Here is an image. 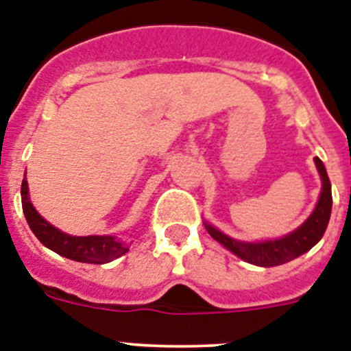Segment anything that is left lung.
Returning <instances> with one entry per match:
<instances>
[{
  "label": "left lung",
  "instance_id": "8db88e82",
  "mask_svg": "<svg viewBox=\"0 0 351 351\" xmlns=\"http://www.w3.org/2000/svg\"><path fill=\"white\" fill-rule=\"evenodd\" d=\"M315 165L322 179L320 197H318V202H316L315 209L309 214L308 219L290 234L278 239L247 243V241H239V239L223 234L209 221H204L206 230L209 232L214 241H218L223 247L232 251L235 256L247 263L258 265V267H276V265H283V263L304 255L324 237L328 219H330V210H332V191H330V181H328L324 161L316 156Z\"/></svg>",
  "mask_w": 351,
  "mask_h": 351
}]
</instances>
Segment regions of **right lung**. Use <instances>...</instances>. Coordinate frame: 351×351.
I'll return each mask as SVG.
<instances>
[{
  "label": "right lung",
  "mask_w": 351,
  "mask_h": 351,
  "mask_svg": "<svg viewBox=\"0 0 351 351\" xmlns=\"http://www.w3.org/2000/svg\"><path fill=\"white\" fill-rule=\"evenodd\" d=\"M21 198H23V210L26 221L33 234L45 247L52 250L64 258L75 260L82 263H108L119 258L130 250L125 241L116 235H70L61 232L47 219L40 216L35 206L31 204L29 188H27L26 173H24L23 186H21Z\"/></svg>",
  "instance_id": "add662e5"
}]
</instances>
